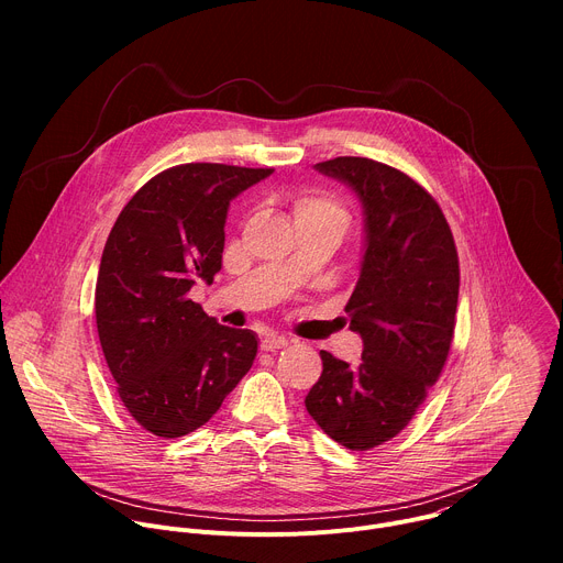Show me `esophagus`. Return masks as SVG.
<instances>
[{"instance_id": "obj_1", "label": "esophagus", "mask_w": 563, "mask_h": 563, "mask_svg": "<svg viewBox=\"0 0 563 563\" xmlns=\"http://www.w3.org/2000/svg\"><path fill=\"white\" fill-rule=\"evenodd\" d=\"M285 345H287V339L285 336H276V334H267L261 341V350H265V352H276V350H280Z\"/></svg>"}]
</instances>
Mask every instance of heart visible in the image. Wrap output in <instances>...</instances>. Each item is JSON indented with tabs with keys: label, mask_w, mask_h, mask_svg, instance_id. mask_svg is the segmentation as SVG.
Instances as JSON below:
<instances>
[{
	"label": "heart",
	"mask_w": 563,
	"mask_h": 563,
	"mask_svg": "<svg viewBox=\"0 0 563 563\" xmlns=\"http://www.w3.org/2000/svg\"><path fill=\"white\" fill-rule=\"evenodd\" d=\"M294 216L296 218H336L347 220L345 209L325 194H300L294 200Z\"/></svg>",
	"instance_id": "heart-1"
}]
</instances>
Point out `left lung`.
<instances>
[{
    "label": "left lung",
    "mask_w": 563,
    "mask_h": 563,
    "mask_svg": "<svg viewBox=\"0 0 563 563\" xmlns=\"http://www.w3.org/2000/svg\"><path fill=\"white\" fill-rule=\"evenodd\" d=\"M316 169L350 185L365 211V254L345 311L363 339L358 365L320 352L305 408L347 450L404 430L439 380L456 325L459 254L439 202L408 174L341 155Z\"/></svg>",
    "instance_id": "left-lung-1"
}]
</instances>
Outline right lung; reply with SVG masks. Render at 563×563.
Instances as JSON below:
<instances>
[{
  "mask_svg": "<svg viewBox=\"0 0 563 563\" xmlns=\"http://www.w3.org/2000/svg\"><path fill=\"white\" fill-rule=\"evenodd\" d=\"M274 169L189 163L153 176L120 211L96 285L100 345L129 415L151 434L205 426L258 352L189 298L222 267L229 202Z\"/></svg>",
  "mask_w": 563,
  "mask_h": 563,
  "instance_id": "right-lung-1",
  "label": "right lung"
}]
</instances>
